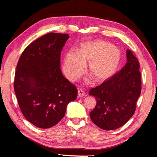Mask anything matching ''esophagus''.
I'll return each mask as SVG.
<instances>
[{
  "instance_id": "esophagus-1",
  "label": "esophagus",
  "mask_w": 157,
  "mask_h": 157,
  "mask_svg": "<svg viewBox=\"0 0 157 157\" xmlns=\"http://www.w3.org/2000/svg\"><path fill=\"white\" fill-rule=\"evenodd\" d=\"M84 96V92L82 90H78V97H83Z\"/></svg>"
}]
</instances>
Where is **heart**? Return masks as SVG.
Segmentation results:
<instances>
[{
    "label": "heart",
    "instance_id": "heart-1",
    "mask_svg": "<svg viewBox=\"0 0 157 157\" xmlns=\"http://www.w3.org/2000/svg\"><path fill=\"white\" fill-rule=\"evenodd\" d=\"M121 52L118 47L107 42L95 40L80 45L77 52L70 51L63 61V72L69 80H77L85 71H88L97 82H103L116 73L121 62Z\"/></svg>",
    "mask_w": 157,
    "mask_h": 157
}]
</instances>
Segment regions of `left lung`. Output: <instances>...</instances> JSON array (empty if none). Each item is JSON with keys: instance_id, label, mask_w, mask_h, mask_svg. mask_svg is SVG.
Wrapping results in <instances>:
<instances>
[{"instance_id": "1", "label": "left lung", "mask_w": 157, "mask_h": 157, "mask_svg": "<svg viewBox=\"0 0 157 157\" xmlns=\"http://www.w3.org/2000/svg\"><path fill=\"white\" fill-rule=\"evenodd\" d=\"M126 56L127 63L121 71L89 92L97 101L96 107L90 113V118L103 130L121 127L136 111L141 90L140 65L129 49Z\"/></svg>"}]
</instances>
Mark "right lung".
Segmentation results:
<instances>
[{"label":"right lung","instance_id":"right-lung-1","mask_svg":"<svg viewBox=\"0 0 157 157\" xmlns=\"http://www.w3.org/2000/svg\"><path fill=\"white\" fill-rule=\"evenodd\" d=\"M68 34L49 33L35 40L18 61L14 90L23 116L40 128L54 126L77 97L76 86L63 77L60 56Z\"/></svg>","mask_w":157,"mask_h":157}]
</instances>
